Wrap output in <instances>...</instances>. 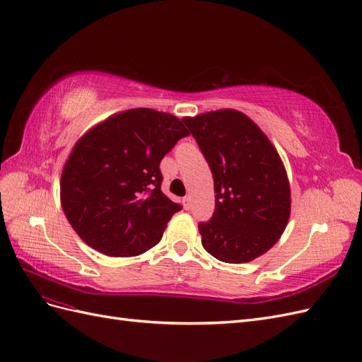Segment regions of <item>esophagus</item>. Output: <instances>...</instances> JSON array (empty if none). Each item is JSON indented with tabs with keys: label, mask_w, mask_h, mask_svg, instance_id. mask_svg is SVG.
Returning <instances> with one entry per match:
<instances>
[{
	"label": "esophagus",
	"mask_w": 362,
	"mask_h": 362,
	"mask_svg": "<svg viewBox=\"0 0 362 362\" xmlns=\"http://www.w3.org/2000/svg\"><path fill=\"white\" fill-rule=\"evenodd\" d=\"M191 206H192V199H191V195H187V197L183 199V208L185 209H191Z\"/></svg>",
	"instance_id": "obj_1"
}]
</instances>
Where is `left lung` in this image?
Returning <instances> with one entry per match:
<instances>
[{
	"label": "left lung",
	"mask_w": 362,
	"mask_h": 362,
	"mask_svg": "<svg viewBox=\"0 0 362 362\" xmlns=\"http://www.w3.org/2000/svg\"><path fill=\"white\" fill-rule=\"evenodd\" d=\"M214 177L215 211L199 230L204 250L250 262L279 241L291 212L290 182L270 139L240 110L185 117Z\"/></svg>",
	"instance_id": "left-lung-1"
}]
</instances>
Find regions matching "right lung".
I'll return each instance as SVG.
<instances>
[{
    "label": "right lung",
    "mask_w": 362,
    "mask_h": 362,
    "mask_svg": "<svg viewBox=\"0 0 362 362\" xmlns=\"http://www.w3.org/2000/svg\"><path fill=\"white\" fill-rule=\"evenodd\" d=\"M189 132L171 113L129 109L89 129L60 177V203L76 233L113 257L138 256L160 240L182 206L160 191L159 163Z\"/></svg>",
    "instance_id": "right-lung-1"
}]
</instances>
